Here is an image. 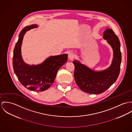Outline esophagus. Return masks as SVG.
<instances>
[{"label":"esophagus","instance_id":"34e87169","mask_svg":"<svg viewBox=\"0 0 132 132\" xmlns=\"http://www.w3.org/2000/svg\"><path fill=\"white\" fill-rule=\"evenodd\" d=\"M74 57H75V54L73 52H71L69 53V54H68V58L69 59L72 60L74 58Z\"/></svg>","mask_w":132,"mask_h":132}]
</instances>
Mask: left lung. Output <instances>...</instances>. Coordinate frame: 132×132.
I'll use <instances>...</instances> for the list:
<instances>
[{
  "mask_svg": "<svg viewBox=\"0 0 132 132\" xmlns=\"http://www.w3.org/2000/svg\"><path fill=\"white\" fill-rule=\"evenodd\" d=\"M103 37L112 46L114 53L112 64L108 69L95 72L76 60L73 62L75 81L79 88L88 94H99L104 92L116 82L120 72L121 54L119 38L111 29L105 30Z\"/></svg>",
  "mask_w": 132,
  "mask_h": 132,
  "instance_id": "8db88e82",
  "label": "left lung"
}]
</instances>
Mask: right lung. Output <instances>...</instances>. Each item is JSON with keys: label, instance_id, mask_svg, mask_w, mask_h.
Masks as SVG:
<instances>
[{"label": "right lung", "instance_id": "obj_1", "mask_svg": "<svg viewBox=\"0 0 132 132\" xmlns=\"http://www.w3.org/2000/svg\"><path fill=\"white\" fill-rule=\"evenodd\" d=\"M37 27L36 25H31L20 32L14 50L13 65L16 76L24 87L31 90L44 91L53 84L60 68L67 61L68 55L63 54L50 57L37 66L25 64L21 54L23 37L27 31Z\"/></svg>", "mask_w": 132, "mask_h": 132}]
</instances>
